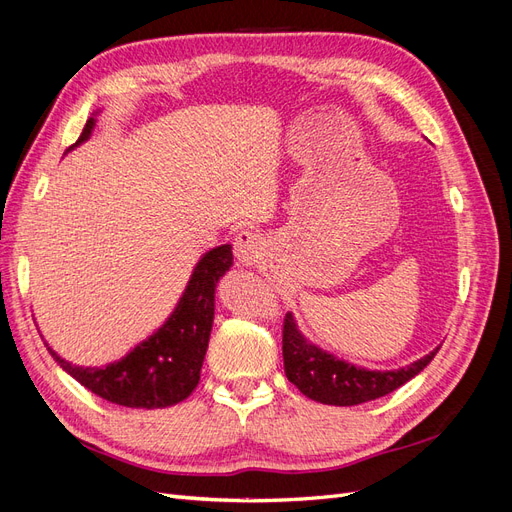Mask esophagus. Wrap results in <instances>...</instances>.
Wrapping results in <instances>:
<instances>
[{"label": "esophagus", "instance_id": "obj_1", "mask_svg": "<svg viewBox=\"0 0 512 512\" xmlns=\"http://www.w3.org/2000/svg\"><path fill=\"white\" fill-rule=\"evenodd\" d=\"M232 245H235V258L239 262H243V265H256V262L265 256L267 241L258 230L245 228L235 237V243Z\"/></svg>", "mask_w": 512, "mask_h": 512}]
</instances>
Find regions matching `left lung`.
<instances>
[{
    "mask_svg": "<svg viewBox=\"0 0 512 512\" xmlns=\"http://www.w3.org/2000/svg\"><path fill=\"white\" fill-rule=\"evenodd\" d=\"M438 350L440 348L399 369H365L337 359L335 354L309 342L299 331L297 320L290 312L284 318L282 352L286 378L305 397L327 406H359L365 401L393 393L401 384L421 374Z\"/></svg>",
    "mask_w": 512,
    "mask_h": 512,
    "instance_id": "8db88e82",
    "label": "left lung"
}]
</instances>
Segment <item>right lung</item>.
I'll return each instance as SVG.
<instances>
[{
	"mask_svg": "<svg viewBox=\"0 0 512 512\" xmlns=\"http://www.w3.org/2000/svg\"><path fill=\"white\" fill-rule=\"evenodd\" d=\"M94 128L96 117H89L72 149L85 143ZM230 267L232 247L228 243L203 254L173 314L156 333L115 363L106 367L72 365L49 344L46 350L74 380L111 404L147 410L175 406L192 395L200 380L213 327L215 286Z\"/></svg>",
	"mask_w": 512,
	"mask_h": 512,
	"instance_id": "right-lung-1",
	"label": "right lung"
}]
</instances>
